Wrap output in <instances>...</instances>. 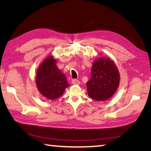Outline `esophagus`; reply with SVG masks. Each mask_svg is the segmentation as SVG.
Returning a JSON list of instances; mask_svg holds the SVG:
<instances>
[{"label":"esophagus","instance_id":"obj_1","mask_svg":"<svg viewBox=\"0 0 151 151\" xmlns=\"http://www.w3.org/2000/svg\"><path fill=\"white\" fill-rule=\"evenodd\" d=\"M72 83L73 84H80V81L77 80V79H72Z\"/></svg>","mask_w":151,"mask_h":151}]
</instances>
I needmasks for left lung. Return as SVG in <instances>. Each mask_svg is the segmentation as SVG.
<instances>
[{
    "mask_svg": "<svg viewBox=\"0 0 151 151\" xmlns=\"http://www.w3.org/2000/svg\"><path fill=\"white\" fill-rule=\"evenodd\" d=\"M117 67L109 58L101 57L93 62L91 78L87 82L88 96L96 101H104L113 96L120 83Z\"/></svg>",
    "mask_w": 151,
    "mask_h": 151,
    "instance_id": "8db88e82",
    "label": "left lung"
}]
</instances>
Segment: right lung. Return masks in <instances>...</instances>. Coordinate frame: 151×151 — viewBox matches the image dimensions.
Masks as SVG:
<instances>
[{"instance_id": "obj_1", "label": "right lung", "mask_w": 151, "mask_h": 151, "mask_svg": "<svg viewBox=\"0 0 151 151\" xmlns=\"http://www.w3.org/2000/svg\"><path fill=\"white\" fill-rule=\"evenodd\" d=\"M56 59L52 55L47 57L39 65L36 76V84L40 94L45 98L55 100L64 93L70 85L56 65Z\"/></svg>"}]
</instances>
